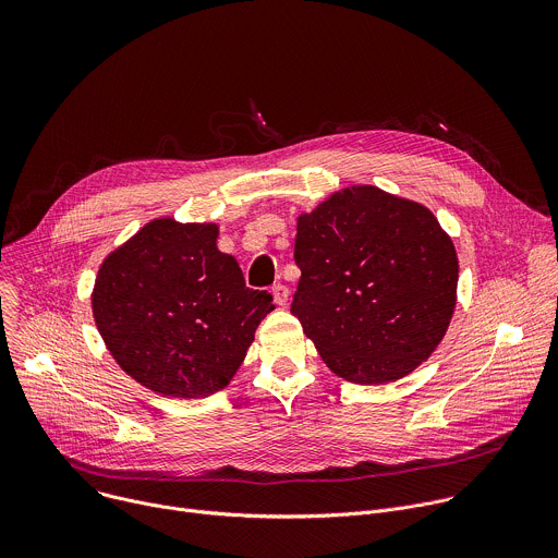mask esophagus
Returning a JSON list of instances; mask_svg holds the SVG:
<instances>
[{"mask_svg": "<svg viewBox=\"0 0 558 558\" xmlns=\"http://www.w3.org/2000/svg\"><path fill=\"white\" fill-rule=\"evenodd\" d=\"M271 295H274V302H276L278 306H284L287 300H289V289H287L284 284H274V287H271Z\"/></svg>", "mask_w": 558, "mask_h": 558, "instance_id": "1", "label": "esophagus"}]
</instances>
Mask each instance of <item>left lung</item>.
<instances>
[{
	"instance_id": "left-lung-1",
	"label": "left lung",
	"mask_w": 558,
	"mask_h": 558,
	"mask_svg": "<svg viewBox=\"0 0 558 558\" xmlns=\"http://www.w3.org/2000/svg\"><path fill=\"white\" fill-rule=\"evenodd\" d=\"M293 258L302 276L291 313L349 381L409 375L450 325L459 263L420 203L371 185L333 194L298 218Z\"/></svg>"
}]
</instances>
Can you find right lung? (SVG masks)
<instances>
[{
    "label": "right lung",
    "mask_w": 558,
    "mask_h": 558,
    "mask_svg": "<svg viewBox=\"0 0 558 558\" xmlns=\"http://www.w3.org/2000/svg\"><path fill=\"white\" fill-rule=\"evenodd\" d=\"M216 235V225L151 220L99 269L97 329L149 390L185 400L220 390L274 311V298L250 289L235 258L218 252Z\"/></svg>",
    "instance_id": "right-lung-1"
}]
</instances>
